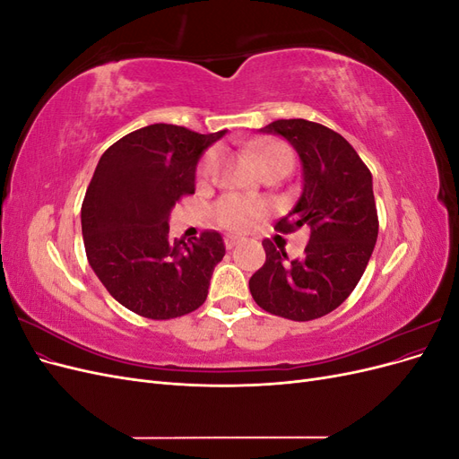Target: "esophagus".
I'll list each match as a JSON object with an SVG mask.
<instances>
[{
	"label": "esophagus",
	"mask_w": 459,
	"mask_h": 459,
	"mask_svg": "<svg viewBox=\"0 0 459 459\" xmlns=\"http://www.w3.org/2000/svg\"><path fill=\"white\" fill-rule=\"evenodd\" d=\"M245 239L243 238H239V235H231V233H228L226 238H224V245L228 247V248H233V247H238V245H241Z\"/></svg>",
	"instance_id": "obj_1"
}]
</instances>
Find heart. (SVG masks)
Returning a JSON list of instances; mask_svg holds the SVG:
<instances>
[{
	"label": "heart",
	"mask_w": 459,
	"mask_h": 459,
	"mask_svg": "<svg viewBox=\"0 0 459 459\" xmlns=\"http://www.w3.org/2000/svg\"><path fill=\"white\" fill-rule=\"evenodd\" d=\"M280 160L290 162V151L285 145H270L260 151V166L280 162ZM216 164H218V152L208 151L197 169V179L201 184L212 178ZM264 214H266V204L262 201L241 197V195H226L214 204L216 221L221 228L231 230V231L251 230Z\"/></svg>",
	"instance_id": "1"
}]
</instances>
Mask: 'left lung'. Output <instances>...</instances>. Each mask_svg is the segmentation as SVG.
Wrapping results in <instances>:
<instances>
[{
    "instance_id": "8db88e82",
    "label": "left lung",
    "mask_w": 459,
    "mask_h": 459,
    "mask_svg": "<svg viewBox=\"0 0 459 459\" xmlns=\"http://www.w3.org/2000/svg\"><path fill=\"white\" fill-rule=\"evenodd\" d=\"M260 132L285 137L302 162V195L275 230L307 228L310 241L289 260L264 239L266 262L248 289L262 310L310 322L341 307L366 272L379 231L371 172L341 134L317 122L275 120Z\"/></svg>"
}]
</instances>
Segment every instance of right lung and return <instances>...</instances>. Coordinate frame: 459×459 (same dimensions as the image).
<instances>
[{"instance_id":"right-lung-1","label":"right lung","mask_w":459,"mask_h":459,"mask_svg":"<svg viewBox=\"0 0 459 459\" xmlns=\"http://www.w3.org/2000/svg\"><path fill=\"white\" fill-rule=\"evenodd\" d=\"M226 130L197 134L151 124L110 145L82 203V235L91 270L122 307L172 319L206 300L226 247L218 231L170 239L174 204L195 193L197 162Z\"/></svg>"}]
</instances>
